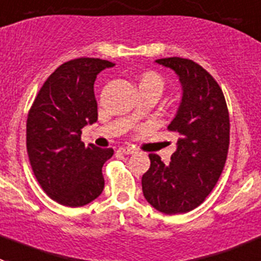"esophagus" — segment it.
Segmentation results:
<instances>
[{
  "label": "esophagus",
  "mask_w": 261,
  "mask_h": 261,
  "mask_svg": "<svg viewBox=\"0 0 261 261\" xmlns=\"http://www.w3.org/2000/svg\"><path fill=\"white\" fill-rule=\"evenodd\" d=\"M119 152H122L123 154H131L135 152V148L133 147H121L119 148Z\"/></svg>",
  "instance_id": "34e87169"
}]
</instances>
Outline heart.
I'll list each match as a JSON object with an SVG mask.
<instances>
[{
    "mask_svg": "<svg viewBox=\"0 0 261 261\" xmlns=\"http://www.w3.org/2000/svg\"><path fill=\"white\" fill-rule=\"evenodd\" d=\"M164 79L163 76L157 72H145L142 75L139 82V88H148V90H153L157 93H161V91L164 90Z\"/></svg>",
    "mask_w": 261,
    "mask_h": 261,
    "instance_id": "1",
    "label": "heart"
}]
</instances>
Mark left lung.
<instances>
[{"instance_id":"1","label":"left lung","mask_w":261,"mask_h":261,"mask_svg":"<svg viewBox=\"0 0 261 261\" xmlns=\"http://www.w3.org/2000/svg\"><path fill=\"white\" fill-rule=\"evenodd\" d=\"M157 63L174 70L182 100L168 130L178 134L177 151L164 164L151 153L142 177L144 198L165 215L187 213L216 186L226 163L230 122L224 93L210 72L191 60L170 57Z\"/></svg>"}]
</instances>
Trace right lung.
I'll use <instances>...</instances> for the list:
<instances>
[{"label":"right lung","mask_w":261,"mask_h":261,"mask_svg":"<svg viewBox=\"0 0 261 261\" xmlns=\"http://www.w3.org/2000/svg\"><path fill=\"white\" fill-rule=\"evenodd\" d=\"M114 63L75 58L62 63L40 88L27 118V153L37 182L49 198L83 206L104 190L102 165L112 148L84 145L82 128L97 121L96 76Z\"/></svg>","instance_id":"add662e5"}]
</instances>
